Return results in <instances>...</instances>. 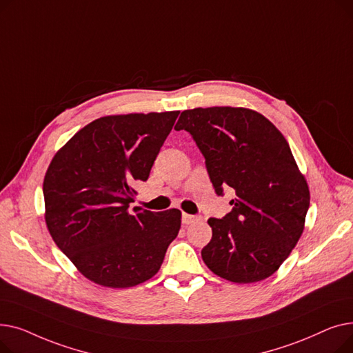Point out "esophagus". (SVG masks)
I'll list each match as a JSON object with an SVG mask.
<instances>
[{
  "label": "esophagus",
  "mask_w": 353,
  "mask_h": 353,
  "mask_svg": "<svg viewBox=\"0 0 353 353\" xmlns=\"http://www.w3.org/2000/svg\"><path fill=\"white\" fill-rule=\"evenodd\" d=\"M200 217L199 216H194V214H188V213H183L181 214V221L183 225H192L194 223V221H197Z\"/></svg>",
  "instance_id": "34e87169"
}]
</instances>
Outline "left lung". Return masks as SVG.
<instances>
[{
    "label": "left lung",
    "instance_id": "1",
    "mask_svg": "<svg viewBox=\"0 0 353 353\" xmlns=\"http://www.w3.org/2000/svg\"><path fill=\"white\" fill-rule=\"evenodd\" d=\"M174 128L196 141L216 194L236 193L225 217L208 220L213 236L203 262L234 283L266 279L298 243L310 200L286 139L266 117L240 107L184 110Z\"/></svg>",
    "mask_w": 353,
    "mask_h": 353
}]
</instances>
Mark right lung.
Wrapping results in <instances>:
<instances>
[{"instance_id":"add662e5","label":"right lung","mask_w":353,"mask_h":353,"mask_svg":"<svg viewBox=\"0 0 353 353\" xmlns=\"http://www.w3.org/2000/svg\"><path fill=\"white\" fill-rule=\"evenodd\" d=\"M179 113L97 119L51 160L43 184L47 228L91 282L132 288L148 281L176 239L180 210L128 208Z\"/></svg>"}]
</instances>
